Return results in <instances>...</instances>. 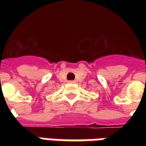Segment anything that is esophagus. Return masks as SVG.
<instances>
[{
	"label": "esophagus",
	"instance_id": "esophagus-1",
	"mask_svg": "<svg viewBox=\"0 0 146 146\" xmlns=\"http://www.w3.org/2000/svg\"><path fill=\"white\" fill-rule=\"evenodd\" d=\"M68 82L70 83V84H73V83H75L74 80H70V81H68Z\"/></svg>",
	"mask_w": 146,
	"mask_h": 146
}]
</instances>
